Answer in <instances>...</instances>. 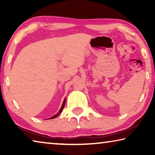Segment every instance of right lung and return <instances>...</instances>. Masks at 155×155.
Wrapping results in <instances>:
<instances>
[{"label":"right lung","mask_w":155,"mask_h":155,"mask_svg":"<svg viewBox=\"0 0 155 155\" xmlns=\"http://www.w3.org/2000/svg\"><path fill=\"white\" fill-rule=\"evenodd\" d=\"M65 98L64 99V102H63V104H62V106H61V109H59V111H58V113H57V114H55L54 115H53V116L52 117H49V118H48V119H53V118H55V117H57V116H58V115L61 114V113L62 112V111H63V109H64V106H65Z\"/></svg>","instance_id":"1"}]
</instances>
